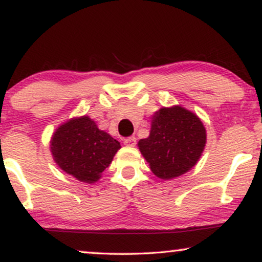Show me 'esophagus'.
<instances>
[{
    "label": "esophagus",
    "instance_id": "obj_1",
    "mask_svg": "<svg viewBox=\"0 0 262 262\" xmlns=\"http://www.w3.org/2000/svg\"><path fill=\"white\" fill-rule=\"evenodd\" d=\"M124 144L126 146H135L136 145V138L135 137H128L124 139Z\"/></svg>",
    "mask_w": 262,
    "mask_h": 262
}]
</instances>
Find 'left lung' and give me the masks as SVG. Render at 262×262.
I'll return each instance as SVG.
<instances>
[{"instance_id": "8db88e82", "label": "left lung", "mask_w": 262, "mask_h": 262, "mask_svg": "<svg viewBox=\"0 0 262 262\" xmlns=\"http://www.w3.org/2000/svg\"><path fill=\"white\" fill-rule=\"evenodd\" d=\"M205 144L206 130L200 118L175 105L157 111L149 137L141 139L138 148L152 173L170 180L195 166Z\"/></svg>"}]
</instances>
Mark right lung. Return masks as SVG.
<instances>
[{"mask_svg": "<svg viewBox=\"0 0 262 262\" xmlns=\"http://www.w3.org/2000/svg\"><path fill=\"white\" fill-rule=\"evenodd\" d=\"M120 148V143L100 130L88 116L71 118L59 125L50 141L57 166L84 184L98 181Z\"/></svg>", "mask_w": 262, "mask_h": 262, "instance_id": "right-lung-1", "label": "right lung"}]
</instances>
